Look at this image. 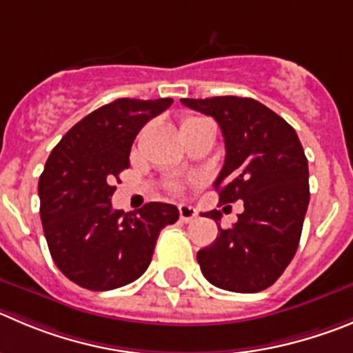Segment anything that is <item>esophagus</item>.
Instances as JSON below:
<instances>
[{
	"mask_svg": "<svg viewBox=\"0 0 353 353\" xmlns=\"http://www.w3.org/2000/svg\"><path fill=\"white\" fill-rule=\"evenodd\" d=\"M179 217L183 223H190L195 219L196 212L192 205H186V203H183V205H179Z\"/></svg>",
	"mask_w": 353,
	"mask_h": 353,
	"instance_id": "34e87169",
	"label": "esophagus"
}]
</instances>
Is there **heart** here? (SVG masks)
<instances>
[{"label":"heart","instance_id":"b5f03b06","mask_svg":"<svg viewBox=\"0 0 353 353\" xmlns=\"http://www.w3.org/2000/svg\"><path fill=\"white\" fill-rule=\"evenodd\" d=\"M202 121H205V120H202V118H196V117H190L183 121V128L192 127V125H196V123H202ZM172 190L174 192H181V184H172Z\"/></svg>","mask_w":353,"mask_h":353}]
</instances>
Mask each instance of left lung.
I'll list each match as a JSON object with an SVG mask.
<instances>
[{
    "label": "left lung",
    "mask_w": 353,
    "mask_h": 353,
    "mask_svg": "<svg viewBox=\"0 0 353 353\" xmlns=\"http://www.w3.org/2000/svg\"><path fill=\"white\" fill-rule=\"evenodd\" d=\"M212 117L225 137V165L214 181L219 202L243 200V212L228 230L200 249L203 276L233 292L270 288L294 258L310 202L308 160L294 128L261 102L223 95L181 99ZM221 221L219 210L202 214Z\"/></svg>",
    "instance_id": "8db88e82"
}]
</instances>
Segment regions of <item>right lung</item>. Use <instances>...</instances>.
I'll list each match as a JSON object with an SVG mask.
<instances>
[{
    "label": "right lung",
    "mask_w": 353,
    "mask_h": 353,
    "mask_svg": "<svg viewBox=\"0 0 353 353\" xmlns=\"http://www.w3.org/2000/svg\"><path fill=\"white\" fill-rule=\"evenodd\" d=\"M172 99H117L78 121L52 150L39 176V216L48 249L69 281L110 291L137 281L158 235L179 219L176 205L150 202L125 214L111 205L141 128Z\"/></svg>",
    "instance_id": "add662e5"
}]
</instances>
